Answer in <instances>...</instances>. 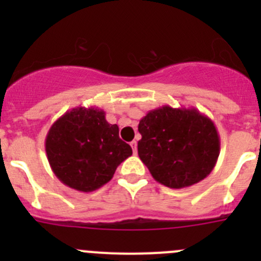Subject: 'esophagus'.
Returning a JSON list of instances; mask_svg holds the SVG:
<instances>
[{
	"mask_svg": "<svg viewBox=\"0 0 261 261\" xmlns=\"http://www.w3.org/2000/svg\"><path fill=\"white\" fill-rule=\"evenodd\" d=\"M130 145H131V147H133V151H134V154H136V152H138V143H136V141L134 140V141H131V143H130Z\"/></svg>",
	"mask_w": 261,
	"mask_h": 261,
	"instance_id": "1",
	"label": "esophagus"
}]
</instances>
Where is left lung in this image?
Instances as JSON below:
<instances>
[{
  "label": "left lung",
  "mask_w": 261,
  "mask_h": 261,
  "mask_svg": "<svg viewBox=\"0 0 261 261\" xmlns=\"http://www.w3.org/2000/svg\"><path fill=\"white\" fill-rule=\"evenodd\" d=\"M138 152L155 180L179 189L203 180L220 155L215 123L197 109L162 106L139 122Z\"/></svg>",
  "instance_id": "1"
}]
</instances>
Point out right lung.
Returning <instances> with one entry per match:
<instances>
[{
	"mask_svg": "<svg viewBox=\"0 0 261 261\" xmlns=\"http://www.w3.org/2000/svg\"><path fill=\"white\" fill-rule=\"evenodd\" d=\"M98 107H75L49 128L45 151L53 173L63 184L93 192L114 177L133 149L118 136V126L107 122Z\"/></svg>",
	"mask_w": 261,
	"mask_h": 261,
	"instance_id": "obj_1",
	"label": "right lung"
}]
</instances>
